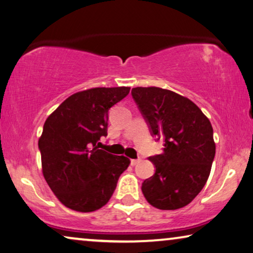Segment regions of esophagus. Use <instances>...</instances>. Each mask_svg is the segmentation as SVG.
Wrapping results in <instances>:
<instances>
[{"instance_id":"esophagus-1","label":"esophagus","mask_w":253,"mask_h":253,"mask_svg":"<svg viewBox=\"0 0 253 253\" xmlns=\"http://www.w3.org/2000/svg\"><path fill=\"white\" fill-rule=\"evenodd\" d=\"M139 162H140V161H139V159H131V165H132V166L137 165Z\"/></svg>"}]
</instances>
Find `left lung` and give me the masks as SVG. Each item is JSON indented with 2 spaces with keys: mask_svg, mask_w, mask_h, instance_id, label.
Returning a JSON list of instances; mask_svg holds the SVG:
<instances>
[{
  "mask_svg": "<svg viewBox=\"0 0 253 253\" xmlns=\"http://www.w3.org/2000/svg\"><path fill=\"white\" fill-rule=\"evenodd\" d=\"M151 135L164 139L161 155L149 157L155 174L143 181L147 201L162 211L189 205L208 180L215 157L212 126L189 98L158 87L131 91Z\"/></svg>",
  "mask_w": 253,
  "mask_h": 253,
  "instance_id": "obj_1",
  "label": "left lung"
}]
</instances>
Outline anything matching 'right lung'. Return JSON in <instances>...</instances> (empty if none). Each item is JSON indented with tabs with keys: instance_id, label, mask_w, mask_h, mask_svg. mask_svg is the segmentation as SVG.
<instances>
[{
	"instance_id": "right-lung-1",
	"label": "right lung",
	"mask_w": 253,
	"mask_h": 253,
	"mask_svg": "<svg viewBox=\"0 0 253 253\" xmlns=\"http://www.w3.org/2000/svg\"><path fill=\"white\" fill-rule=\"evenodd\" d=\"M130 87L91 88L73 94L50 114L38 140L42 175L65 207L90 212L108 203L130 159L98 149L108 111Z\"/></svg>"
}]
</instances>
